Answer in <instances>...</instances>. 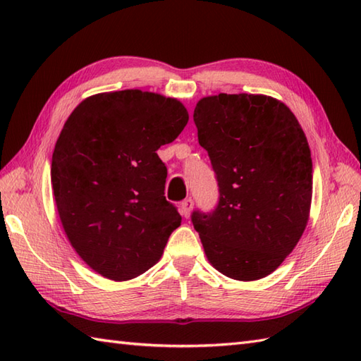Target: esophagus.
I'll return each instance as SVG.
<instances>
[{"mask_svg": "<svg viewBox=\"0 0 361 361\" xmlns=\"http://www.w3.org/2000/svg\"><path fill=\"white\" fill-rule=\"evenodd\" d=\"M192 208H194V202H192V198H186L185 202H181V204H180V211H181V214H183V217H189L190 216V211H192Z\"/></svg>", "mask_w": 361, "mask_h": 361, "instance_id": "1", "label": "esophagus"}]
</instances>
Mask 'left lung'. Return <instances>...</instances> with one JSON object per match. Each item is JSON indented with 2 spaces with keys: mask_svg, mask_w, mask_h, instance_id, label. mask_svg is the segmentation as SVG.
Wrapping results in <instances>:
<instances>
[{
  "mask_svg": "<svg viewBox=\"0 0 361 361\" xmlns=\"http://www.w3.org/2000/svg\"><path fill=\"white\" fill-rule=\"evenodd\" d=\"M194 121L220 192L212 212L192 214L206 257L231 279H262L307 226L313 189L307 137L288 106L265 94L203 97Z\"/></svg>",
  "mask_w": 361,
  "mask_h": 361,
  "instance_id": "1",
  "label": "left lung"
}]
</instances>
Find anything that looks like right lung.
<instances>
[{
	"mask_svg": "<svg viewBox=\"0 0 361 361\" xmlns=\"http://www.w3.org/2000/svg\"><path fill=\"white\" fill-rule=\"evenodd\" d=\"M188 121L180 101L141 90L90 96L66 119L52 153L54 200L73 248L104 278L147 271L181 225L157 150Z\"/></svg>",
	"mask_w": 361,
	"mask_h": 361,
	"instance_id": "1",
	"label": "right lung"
}]
</instances>
